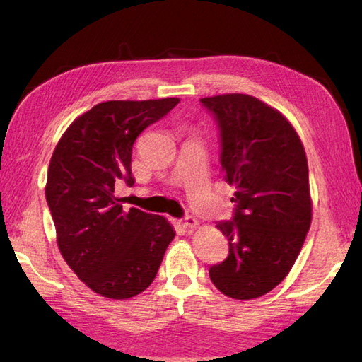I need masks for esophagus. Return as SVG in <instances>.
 I'll return each mask as SVG.
<instances>
[{
	"instance_id": "obj_1",
	"label": "esophagus",
	"mask_w": 362,
	"mask_h": 362,
	"mask_svg": "<svg viewBox=\"0 0 362 362\" xmlns=\"http://www.w3.org/2000/svg\"><path fill=\"white\" fill-rule=\"evenodd\" d=\"M180 223L183 228H194V226L198 225V220H196L193 216H185L180 220Z\"/></svg>"
}]
</instances>
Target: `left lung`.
Masks as SVG:
<instances>
[{
	"instance_id": "left-lung-1",
	"label": "left lung",
	"mask_w": 362,
	"mask_h": 362,
	"mask_svg": "<svg viewBox=\"0 0 362 362\" xmlns=\"http://www.w3.org/2000/svg\"><path fill=\"white\" fill-rule=\"evenodd\" d=\"M199 102L217 122L220 166L225 180L236 187L231 220L217 223L228 238V257L209 268V276L231 298L262 297L287 276L310 230L303 145L278 110L252 95Z\"/></svg>"
}]
</instances>
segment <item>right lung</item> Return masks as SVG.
I'll return each instance as SVG.
<instances>
[{
  "label": "right lung",
  "mask_w": 362,
  "mask_h": 362,
  "mask_svg": "<svg viewBox=\"0 0 362 362\" xmlns=\"http://www.w3.org/2000/svg\"><path fill=\"white\" fill-rule=\"evenodd\" d=\"M179 99L102 102L71 122L52 153L46 201L60 254L102 297L137 296L155 279L175 231L166 218L124 211L115 185H134L132 146Z\"/></svg>",
  "instance_id": "1"
}]
</instances>
